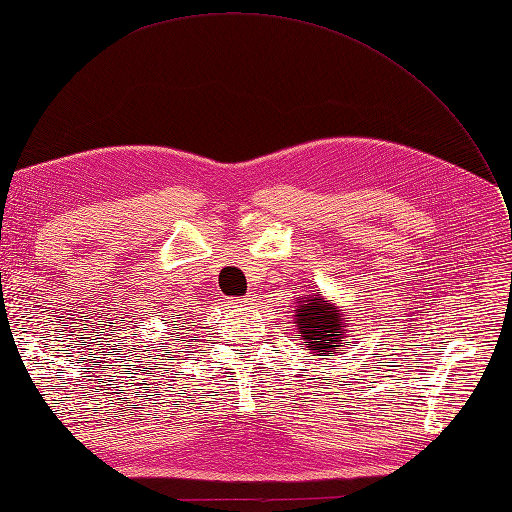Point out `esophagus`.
<instances>
[{
    "label": "esophagus",
    "instance_id": "obj_1",
    "mask_svg": "<svg viewBox=\"0 0 512 512\" xmlns=\"http://www.w3.org/2000/svg\"><path fill=\"white\" fill-rule=\"evenodd\" d=\"M252 302H254V297L252 295H245V297H232V299H228L226 306L228 308H247Z\"/></svg>",
    "mask_w": 512,
    "mask_h": 512
}]
</instances>
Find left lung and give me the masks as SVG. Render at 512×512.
<instances>
[{
  "mask_svg": "<svg viewBox=\"0 0 512 512\" xmlns=\"http://www.w3.org/2000/svg\"><path fill=\"white\" fill-rule=\"evenodd\" d=\"M350 315H343L332 299L310 293L299 297L295 308L297 339L304 341L313 356H336L343 352V339Z\"/></svg>",
  "mask_w": 512,
  "mask_h": 512,
  "instance_id": "1",
  "label": "left lung"
}]
</instances>
